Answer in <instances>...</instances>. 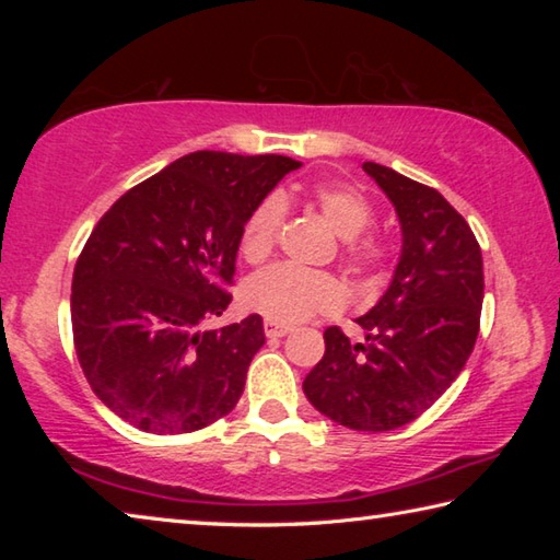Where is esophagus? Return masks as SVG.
Masks as SVG:
<instances>
[{
	"mask_svg": "<svg viewBox=\"0 0 560 560\" xmlns=\"http://www.w3.org/2000/svg\"><path fill=\"white\" fill-rule=\"evenodd\" d=\"M264 334H267V338H283L287 334H291V328L267 318V320H264Z\"/></svg>",
	"mask_w": 560,
	"mask_h": 560,
	"instance_id": "1",
	"label": "esophagus"
}]
</instances>
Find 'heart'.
I'll use <instances>...</instances> for the list:
<instances>
[{
  "label": "heart",
  "mask_w": 560,
  "mask_h": 560,
  "mask_svg": "<svg viewBox=\"0 0 560 560\" xmlns=\"http://www.w3.org/2000/svg\"><path fill=\"white\" fill-rule=\"evenodd\" d=\"M308 200L316 205L320 217L338 236H343L348 259L360 269L377 267L383 259V246L375 240H363L373 222V205L368 197L346 183H320L308 189ZM283 220V200L269 195L246 217L240 234V249L246 261H261L277 242ZM242 299L257 314L279 324H296L318 311H336L343 303V287L324 271L273 264L246 279Z\"/></svg>",
  "instance_id": "b5f03b06"
}]
</instances>
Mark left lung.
<instances>
[{
  "label": "left lung",
  "mask_w": 560,
  "mask_h": 560,
  "mask_svg": "<svg viewBox=\"0 0 560 560\" xmlns=\"http://www.w3.org/2000/svg\"><path fill=\"white\" fill-rule=\"evenodd\" d=\"M363 170L395 207L400 259L381 301L355 318L365 340L326 328V353L303 393L343 428L387 432L457 381L479 334L485 269L469 224L438 189L377 163Z\"/></svg>",
  "instance_id": "left-lung-1"
}]
</instances>
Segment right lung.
Segmentation results:
<instances>
[{"label":"right lung","instance_id":"1","mask_svg":"<svg viewBox=\"0 0 560 560\" xmlns=\"http://www.w3.org/2000/svg\"><path fill=\"white\" fill-rule=\"evenodd\" d=\"M299 167L283 155L197 150L101 217L73 269L71 326L91 390L120 420L195 432L240 400L264 346L261 316L205 324L232 301L246 217Z\"/></svg>","mask_w":560,"mask_h":560}]
</instances>
